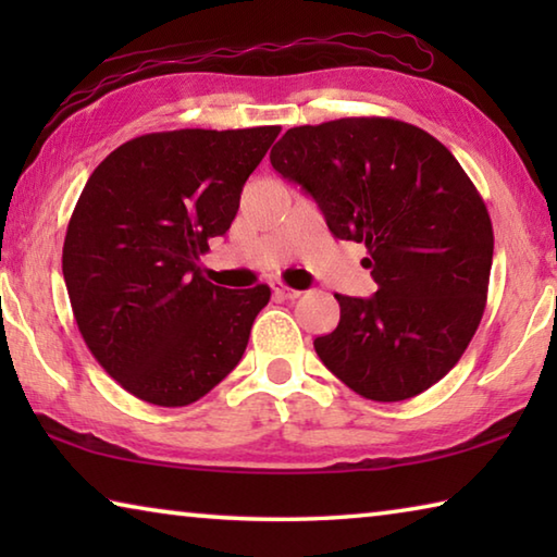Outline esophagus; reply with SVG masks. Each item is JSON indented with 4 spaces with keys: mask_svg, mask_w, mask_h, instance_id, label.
<instances>
[{
    "mask_svg": "<svg viewBox=\"0 0 557 557\" xmlns=\"http://www.w3.org/2000/svg\"><path fill=\"white\" fill-rule=\"evenodd\" d=\"M272 292H275V297L280 299H297L301 292L295 287H287L285 282H272Z\"/></svg>",
    "mask_w": 557,
    "mask_h": 557,
    "instance_id": "1",
    "label": "esophagus"
}]
</instances>
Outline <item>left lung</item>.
Wrapping results in <instances>:
<instances>
[{
	"mask_svg": "<svg viewBox=\"0 0 557 557\" xmlns=\"http://www.w3.org/2000/svg\"><path fill=\"white\" fill-rule=\"evenodd\" d=\"M270 164L317 201L334 238L363 243L369 299L334 295L342 319L314 348L369 400L420 395L455 369L486 307L492 219L449 149L391 117L292 127Z\"/></svg>",
	"mask_w": 557,
	"mask_h": 557,
	"instance_id": "8db88e82",
	"label": "left lung"
}]
</instances>
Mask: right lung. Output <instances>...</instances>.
<instances>
[{
	"instance_id": "add662e5",
	"label": "right lung",
	"mask_w": 557,
	"mask_h": 557,
	"mask_svg": "<svg viewBox=\"0 0 557 557\" xmlns=\"http://www.w3.org/2000/svg\"><path fill=\"white\" fill-rule=\"evenodd\" d=\"M277 135V125L152 132L90 174L65 231L63 280L83 342L135 398L191 405L243 358L270 287L213 285L199 258L231 228Z\"/></svg>"
}]
</instances>
